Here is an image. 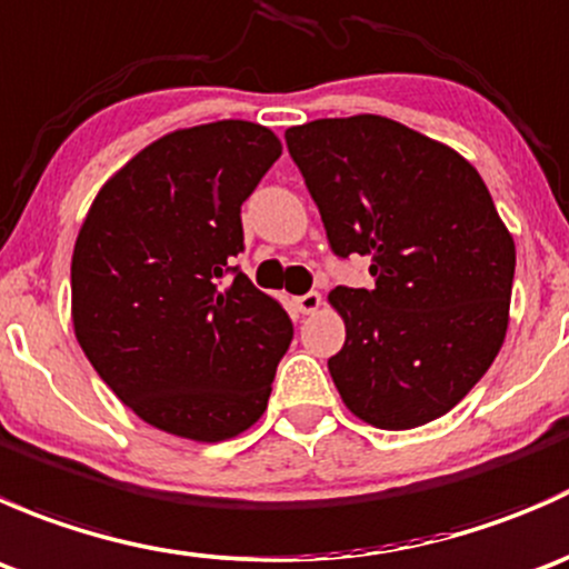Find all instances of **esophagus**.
Listing matches in <instances>:
<instances>
[{
  "label": "esophagus",
  "mask_w": 569,
  "mask_h": 569,
  "mask_svg": "<svg viewBox=\"0 0 569 569\" xmlns=\"http://www.w3.org/2000/svg\"><path fill=\"white\" fill-rule=\"evenodd\" d=\"M319 306H321V295L319 291H306V295H300V297H295V308L300 313H317L319 311Z\"/></svg>",
  "instance_id": "1"
}]
</instances>
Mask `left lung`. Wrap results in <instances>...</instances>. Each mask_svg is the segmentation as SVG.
<instances>
[{"label":"left lung","mask_w":569,"mask_h":569,"mask_svg":"<svg viewBox=\"0 0 569 569\" xmlns=\"http://www.w3.org/2000/svg\"><path fill=\"white\" fill-rule=\"evenodd\" d=\"M336 256L371 289L330 291L347 341L327 360L343 405L380 429L446 416L485 377L509 325L515 242L455 148L382 114L286 129Z\"/></svg>","instance_id":"1"}]
</instances>
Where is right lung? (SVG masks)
Returning <instances> with one entry per match:
<instances>
[{"instance_id": "obj_1", "label": "right lung", "mask_w": 569, "mask_h": 569, "mask_svg": "<svg viewBox=\"0 0 569 569\" xmlns=\"http://www.w3.org/2000/svg\"><path fill=\"white\" fill-rule=\"evenodd\" d=\"M280 151L250 120L170 131L109 178L79 228V347L126 407L176 438L250 429L295 336L283 306L231 267L242 203Z\"/></svg>"}]
</instances>
